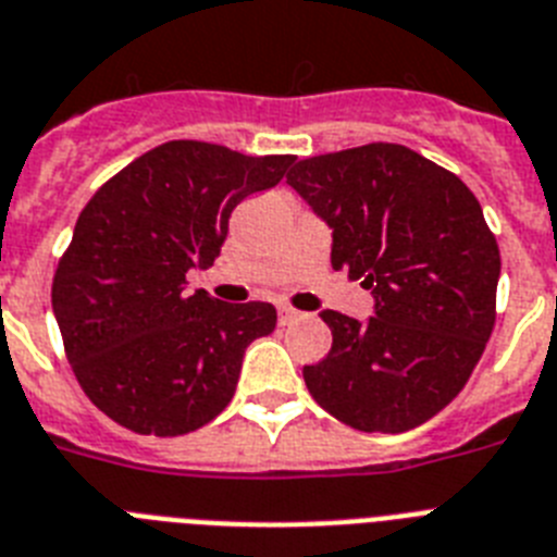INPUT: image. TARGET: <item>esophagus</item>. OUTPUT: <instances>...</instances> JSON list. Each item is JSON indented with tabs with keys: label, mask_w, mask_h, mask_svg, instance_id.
Instances as JSON below:
<instances>
[{
	"label": "esophagus",
	"mask_w": 557,
	"mask_h": 557,
	"mask_svg": "<svg viewBox=\"0 0 557 557\" xmlns=\"http://www.w3.org/2000/svg\"><path fill=\"white\" fill-rule=\"evenodd\" d=\"M277 320L280 325H288V322L300 320V311H294L292 306H277Z\"/></svg>",
	"instance_id": "esophagus-1"
}]
</instances>
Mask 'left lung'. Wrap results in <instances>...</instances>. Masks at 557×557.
<instances>
[{"mask_svg": "<svg viewBox=\"0 0 557 557\" xmlns=\"http://www.w3.org/2000/svg\"><path fill=\"white\" fill-rule=\"evenodd\" d=\"M288 184L334 228L331 265L371 288L368 322L322 311L308 394L354 430L405 433L447 408L495 325L498 243L459 175L401 144L306 158Z\"/></svg>", "mask_w": 557, "mask_h": 557, "instance_id": "obj_1", "label": "left lung"}]
</instances>
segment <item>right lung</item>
<instances>
[{
    "label": "right lung",
    "instance_id": "1",
    "mask_svg": "<svg viewBox=\"0 0 557 557\" xmlns=\"http://www.w3.org/2000/svg\"><path fill=\"white\" fill-rule=\"evenodd\" d=\"M294 156L166 141L112 175L78 214L53 274V314L87 399L141 436H184L235 396L243 354L277 325L271 302L186 294L232 209L277 186Z\"/></svg>",
    "mask_w": 557,
    "mask_h": 557
}]
</instances>
